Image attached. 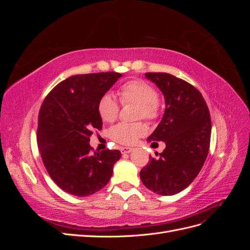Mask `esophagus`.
Masks as SVG:
<instances>
[{"label":"esophagus","instance_id":"1","mask_svg":"<svg viewBox=\"0 0 250 250\" xmlns=\"http://www.w3.org/2000/svg\"><path fill=\"white\" fill-rule=\"evenodd\" d=\"M132 150H133L132 148H129V147H124V148L121 149V152H122V154H126V153H130Z\"/></svg>","mask_w":250,"mask_h":250}]
</instances>
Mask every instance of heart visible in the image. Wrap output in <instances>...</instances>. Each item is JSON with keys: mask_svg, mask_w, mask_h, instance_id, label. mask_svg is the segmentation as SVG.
I'll use <instances>...</instances> for the list:
<instances>
[{"mask_svg": "<svg viewBox=\"0 0 250 250\" xmlns=\"http://www.w3.org/2000/svg\"><path fill=\"white\" fill-rule=\"evenodd\" d=\"M120 102L123 105L134 103L135 118L154 121L161 115L162 106L157 99L158 94L156 89L148 82L133 79L125 82L120 86L119 90ZM120 104L111 94L105 93L101 96L98 102V112L100 118L105 122H112L119 115ZM147 127L142 122L134 123H119L112 126L108 130L109 138L122 145H133L139 138L145 135Z\"/></svg>", "mask_w": 250, "mask_h": 250, "instance_id": "heart-1", "label": "heart"}]
</instances>
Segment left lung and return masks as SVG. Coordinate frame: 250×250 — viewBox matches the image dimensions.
Here are the masks:
<instances>
[{
  "instance_id": "8db88e82",
  "label": "left lung",
  "mask_w": 250,
  "mask_h": 250,
  "mask_svg": "<svg viewBox=\"0 0 250 250\" xmlns=\"http://www.w3.org/2000/svg\"><path fill=\"white\" fill-rule=\"evenodd\" d=\"M166 100L164 117L151 141H163L166 148L158 158H150L140 176L152 192L174 195L181 192L198 175L209 149L211 122L208 107L199 90L168 73H146ZM154 143H152L153 145Z\"/></svg>"
}]
</instances>
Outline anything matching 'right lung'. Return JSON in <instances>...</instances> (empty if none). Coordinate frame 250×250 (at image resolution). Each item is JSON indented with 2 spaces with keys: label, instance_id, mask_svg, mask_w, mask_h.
I'll return each mask as SVG.
<instances>
[{
  "label": "right lung",
  "instance_id": "right-lung-1",
  "mask_svg": "<svg viewBox=\"0 0 250 250\" xmlns=\"http://www.w3.org/2000/svg\"><path fill=\"white\" fill-rule=\"evenodd\" d=\"M120 73L75 75L53 88L39 113L37 145L50 177L63 191L88 196L107 185L119 150L93 152L89 137L102 129L98 102Z\"/></svg>",
  "mask_w": 250,
  "mask_h": 250
}]
</instances>
